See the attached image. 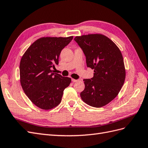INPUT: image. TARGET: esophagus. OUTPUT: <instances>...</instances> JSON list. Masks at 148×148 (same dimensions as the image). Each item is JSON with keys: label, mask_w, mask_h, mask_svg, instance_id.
Instances as JSON below:
<instances>
[{"label": "esophagus", "mask_w": 148, "mask_h": 148, "mask_svg": "<svg viewBox=\"0 0 148 148\" xmlns=\"http://www.w3.org/2000/svg\"><path fill=\"white\" fill-rule=\"evenodd\" d=\"M71 81H72L73 82H77L79 81V79H75L74 78H72V79H71Z\"/></svg>", "instance_id": "esophagus-1"}]
</instances>
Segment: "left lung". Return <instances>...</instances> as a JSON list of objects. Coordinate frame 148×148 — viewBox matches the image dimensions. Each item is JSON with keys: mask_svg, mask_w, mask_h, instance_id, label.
I'll list each match as a JSON object with an SVG mask.
<instances>
[{"mask_svg": "<svg viewBox=\"0 0 148 148\" xmlns=\"http://www.w3.org/2000/svg\"><path fill=\"white\" fill-rule=\"evenodd\" d=\"M74 40L86 56L87 66L95 72L91 79H83L85 88L80 96L89 106H104L118 95L125 82L122 53L111 39L101 34L82 35Z\"/></svg>", "mask_w": 148, "mask_h": 148, "instance_id": "left-lung-1", "label": "left lung"}]
</instances>
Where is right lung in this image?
<instances>
[{
	"instance_id": "1",
	"label": "right lung",
	"mask_w": 148,
	"mask_h": 148,
	"mask_svg": "<svg viewBox=\"0 0 148 148\" xmlns=\"http://www.w3.org/2000/svg\"><path fill=\"white\" fill-rule=\"evenodd\" d=\"M73 38H41L31 44L21 57V87L29 100L40 109L50 110L59 105L64 89L71 83L70 78L54 73L51 69L59 64L62 50Z\"/></svg>"
}]
</instances>
